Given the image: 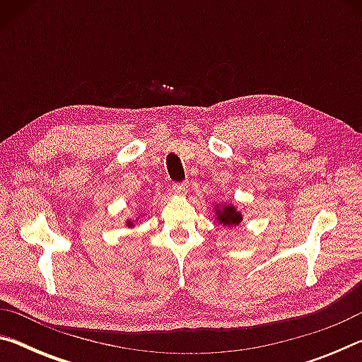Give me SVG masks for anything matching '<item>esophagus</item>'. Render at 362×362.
Returning a JSON list of instances; mask_svg holds the SVG:
<instances>
[{
	"label": "esophagus",
	"instance_id": "34e87169",
	"mask_svg": "<svg viewBox=\"0 0 362 362\" xmlns=\"http://www.w3.org/2000/svg\"><path fill=\"white\" fill-rule=\"evenodd\" d=\"M174 193L179 194V196H185L188 192V183L187 182H180V183H174Z\"/></svg>",
	"mask_w": 362,
	"mask_h": 362
}]
</instances>
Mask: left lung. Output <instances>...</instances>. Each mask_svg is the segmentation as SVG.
I'll return each instance as SVG.
<instances>
[{
    "label": "left lung",
    "instance_id": "left-lung-1",
    "mask_svg": "<svg viewBox=\"0 0 362 362\" xmlns=\"http://www.w3.org/2000/svg\"><path fill=\"white\" fill-rule=\"evenodd\" d=\"M214 217H216L217 222L223 226H238L243 222V214L236 209L235 204H216L214 207Z\"/></svg>",
    "mask_w": 362,
    "mask_h": 362
}]
</instances>
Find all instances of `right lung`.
<instances>
[{
  "instance_id": "1",
  "label": "right lung",
  "mask_w": 362,
  "mask_h": 362,
  "mask_svg": "<svg viewBox=\"0 0 362 362\" xmlns=\"http://www.w3.org/2000/svg\"><path fill=\"white\" fill-rule=\"evenodd\" d=\"M136 222H139V217H136V218H129V220H126V225H127V228H134V226H136Z\"/></svg>"
}]
</instances>
